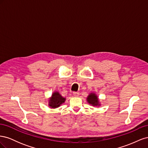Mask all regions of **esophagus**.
I'll use <instances>...</instances> for the list:
<instances>
[{
	"label": "esophagus",
	"mask_w": 148,
	"mask_h": 148,
	"mask_svg": "<svg viewBox=\"0 0 148 148\" xmlns=\"http://www.w3.org/2000/svg\"><path fill=\"white\" fill-rule=\"evenodd\" d=\"M73 95L75 97H78L79 95V92H73Z\"/></svg>",
	"instance_id": "obj_1"
}]
</instances>
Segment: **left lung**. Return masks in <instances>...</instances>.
Returning a JSON list of instances; mask_svg holds the SVG:
<instances>
[{"mask_svg":"<svg viewBox=\"0 0 148 148\" xmlns=\"http://www.w3.org/2000/svg\"><path fill=\"white\" fill-rule=\"evenodd\" d=\"M86 101L89 104L93 107H99L101 106L99 99L95 92H91L86 97Z\"/></svg>","mask_w":148,"mask_h":148,"instance_id":"obj_1","label":"left lung"}]
</instances>
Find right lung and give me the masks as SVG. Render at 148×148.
Segmentation results:
<instances>
[{"label":"right lung","instance_id":"add662e5","mask_svg":"<svg viewBox=\"0 0 148 148\" xmlns=\"http://www.w3.org/2000/svg\"><path fill=\"white\" fill-rule=\"evenodd\" d=\"M66 98L62 96L59 91L53 92L48 99V106L51 109H56L65 103Z\"/></svg>","mask_w":148,"mask_h":148}]
</instances>
